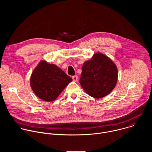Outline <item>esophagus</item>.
<instances>
[{"mask_svg":"<svg viewBox=\"0 0 152 152\" xmlns=\"http://www.w3.org/2000/svg\"><path fill=\"white\" fill-rule=\"evenodd\" d=\"M77 79H78V77H77V75H75V76H72V79L75 82H76L77 80Z\"/></svg>","mask_w":152,"mask_h":152,"instance_id":"esophagus-1","label":"esophagus"}]
</instances>
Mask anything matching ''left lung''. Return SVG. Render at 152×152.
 I'll return each mask as SVG.
<instances>
[{
	"mask_svg": "<svg viewBox=\"0 0 152 152\" xmlns=\"http://www.w3.org/2000/svg\"><path fill=\"white\" fill-rule=\"evenodd\" d=\"M118 71L115 64L100 53L83 63L79 82L90 96L99 99L110 94L117 82Z\"/></svg>",
	"mask_w": 152,
	"mask_h": 152,
	"instance_id": "8db88e82",
	"label": "left lung"
}]
</instances>
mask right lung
I'll use <instances>...</instances> for the list:
<instances>
[{"mask_svg": "<svg viewBox=\"0 0 152 152\" xmlns=\"http://www.w3.org/2000/svg\"><path fill=\"white\" fill-rule=\"evenodd\" d=\"M72 81V78L56 65L42 61L31 75V86L39 98L52 102Z\"/></svg>", "mask_w": 152, "mask_h": 152, "instance_id": "add662e5", "label": "right lung"}]
</instances>
